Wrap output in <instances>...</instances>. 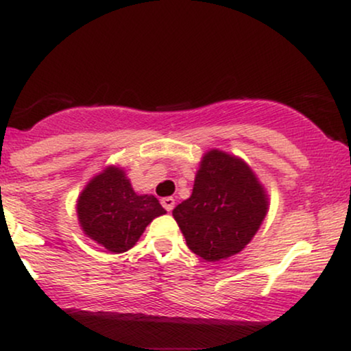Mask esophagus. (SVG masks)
<instances>
[{
	"label": "esophagus",
	"mask_w": 351,
	"mask_h": 351,
	"mask_svg": "<svg viewBox=\"0 0 351 351\" xmlns=\"http://www.w3.org/2000/svg\"><path fill=\"white\" fill-rule=\"evenodd\" d=\"M162 206H163L165 209H167L168 213H170L171 209L175 208V199H173L171 196H167V198H163V199H162Z\"/></svg>",
	"instance_id": "esophagus-1"
}]
</instances>
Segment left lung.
Here are the masks:
<instances>
[{
  "instance_id": "1",
  "label": "left lung",
  "mask_w": 351,
  "mask_h": 351,
  "mask_svg": "<svg viewBox=\"0 0 351 351\" xmlns=\"http://www.w3.org/2000/svg\"><path fill=\"white\" fill-rule=\"evenodd\" d=\"M267 213V198L251 168L211 150L203 156L191 196L173 209L188 247L209 263L245 247Z\"/></svg>"
}]
</instances>
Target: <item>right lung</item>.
Listing matches in <instances>:
<instances>
[{
    "label": "right lung",
    "mask_w": 351,
    "mask_h": 351,
    "mask_svg": "<svg viewBox=\"0 0 351 351\" xmlns=\"http://www.w3.org/2000/svg\"><path fill=\"white\" fill-rule=\"evenodd\" d=\"M165 213L155 196L136 195L123 170L114 167L95 176L77 201L84 232L110 252L134 247L145 228Z\"/></svg>",
    "instance_id": "1"
}]
</instances>
